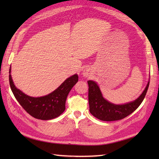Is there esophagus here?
<instances>
[{
    "mask_svg": "<svg viewBox=\"0 0 159 159\" xmlns=\"http://www.w3.org/2000/svg\"><path fill=\"white\" fill-rule=\"evenodd\" d=\"M82 75H83V77H89V75H90L89 70V69H87V68L84 69V70H83V71L82 72Z\"/></svg>",
    "mask_w": 159,
    "mask_h": 159,
    "instance_id": "34e87169",
    "label": "esophagus"
}]
</instances>
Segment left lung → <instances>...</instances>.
Masks as SVG:
<instances>
[{
	"label": "left lung",
	"mask_w": 159,
	"mask_h": 159,
	"mask_svg": "<svg viewBox=\"0 0 159 159\" xmlns=\"http://www.w3.org/2000/svg\"><path fill=\"white\" fill-rule=\"evenodd\" d=\"M88 101L89 112L97 119L103 121L122 119L132 113L140 105L146 95L149 84L148 81L143 92L135 101L124 104H115L105 99L97 83L88 80Z\"/></svg>",
	"instance_id": "1"
}]
</instances>
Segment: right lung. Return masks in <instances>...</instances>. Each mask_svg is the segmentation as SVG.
Masks as SVG:
<instances>
[{"instance_id": "obj_1", "label": "right lung", "mask_w": 159, "mask_h": 159, "mask_svg": "<svg viewBox=\"0 0 159 159\" xmlns=\"http://www.w3.org/2000/svg\"><path fill=\"white\" fill-rule=\"evenodd\" d=\"M9 80L15 98L26 112L35 119L46 120L55 119L64 111L67 97L78 82L79 77L77 74L72 75L66 79L53 92L39 97H30L16 88L11 77V66Z\"/></svg>"}]
</instances>
